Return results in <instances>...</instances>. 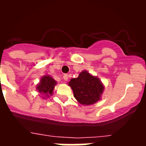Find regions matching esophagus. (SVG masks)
Segmentation results:
<instances>
[{
	"label": "esophagus",
	"instance_id": "obj_1",
	"mask_svg": "<svg viewBox=\"0 0 146 146\" xmlns=\"http://www.w3.org/2000/svg\"><path fill=\"white\" fill-rule=\"evenodd\" d=\"M69 79V75L68 74H64L63 75V80H67Z\"/></svg>",
	"mask_w": 146,
	"mask_h": 146
}]
</instances>
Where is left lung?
Returning <instances> with one entry per match:
<instances>
[{
	"label": "left lung",
	"mask_w": 146,
	"mask_h": 146,
	"mask_svg": "<svg viewBox=\"0 0 146 146\" xmlns=\"http://www.w3.org/2000/svg\"><path fill=\"white\" fill-rule=\"evenodd\" d=\"M69 85L73 90L74 97L82 105H92L100 99L104 87L98 78L87 71H83L77 78L71 79Z\"/></svg>",
	"instance_id": "obj_1"
}]
</instances>
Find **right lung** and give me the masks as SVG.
Wrapping results in <instances>:
<instances>
[{
    "label": "right lung",
    "mask_w": 146,
    "mask_h": 146,
    "mask_svg": "<svg viewBox=\"0 0 146 146\" xmlns=\"http://www.w3.org/2000/svg\"><path fill=\"white\" fill-rule=\"evenodd\" d=\"M55 84L56 81L52 77L49 76H44L40 79L38 85L36 86V89L40 93H43L47 95L48 94L51 95Z\"/></svg>",
    "instance_id": "right-lung-1"
}]
</instances>
